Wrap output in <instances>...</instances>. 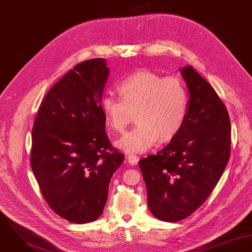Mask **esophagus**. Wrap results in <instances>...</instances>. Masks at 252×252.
Wrapping results in <instances>:
<instances>
[{
  "instance_id": "obj_1",
  "label": "esophagus",
  "mask_w": 252,
  "mask_h": 252,
  "mask_svg": "<svg viewBox=\"0 0 252 252\" xmlns=\"http://www.w3.org/2000/svg\"><path fill=\"white\" fill-rule=\"evenodd\" d=\"M127 160L131 165H136L139 161V158L134 156V155H128L127 156Z\"/></svg>"
}]
</instances>
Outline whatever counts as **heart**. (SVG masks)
<instances>
[{"mask_svg":"<svg viewBox=\"0 0 252 252\" xmlns=\"http://www.w3.org/2000/svg\"><path fill=\"white\" fill-rule=\"evenodd\" d=\"M119 91L121 96L104 95L101 107L108 125L118 132L126 128L136 112L137 126L117 141L126 153H145L158 138L171 139L182 127L189 99L181 79L140 70L122 81Z\"/></svg>","mask_w":252,"mask_h":252,"instance_id":"1","label":"heart"}]
</instances>
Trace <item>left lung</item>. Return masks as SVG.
I'll list each match as a JSON object with an SVG mask.
<instances>
[{"mask_svg": "<svg viewBox=\"0 0 252 252\" xmlns=\"http://www.w3.org/2000/svg\"><path fill=\"white\" fill-rule=\"evenodd\" d=\"M181 73L189 92L186 120L166 147L139 160L149 208L168 222L187 219L204 204L230 157L231 124L223 102L192 66Z\"/></svg>", "mask_w": 252, "mask_h": 252, "instance_id": "8db88e82", "label": "left lung"}]
</instances>
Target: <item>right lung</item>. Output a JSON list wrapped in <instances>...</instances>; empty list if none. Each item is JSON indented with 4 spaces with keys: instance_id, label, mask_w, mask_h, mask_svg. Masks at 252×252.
<instances>
[{
    "instance_id": "1",
    "label": "right lung",
    "mask_w": 252,
    "mask_h": 252,
    "mask_svg": "<svg viewBox=\"0 0 252 252\" xmlns=\"http://www.w3.org/2000/svg\"><path fill=\"white\" fill-rule=\"evenodd\" d=\"M102 58L76 64L44 96L32 131L31 167L50 208L72 223L98 219L125 157L105 131Z\"/></svg>"
}]
</instances>
